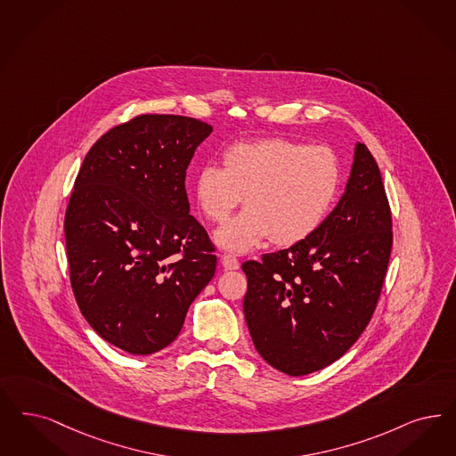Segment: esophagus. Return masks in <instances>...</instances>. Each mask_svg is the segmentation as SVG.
Here are the masks:
<instances>
[{
    "mask_svg": "<svg viewBox=\"0 0 456 456\" xmlns=\"http://www.w3.org/2000/svg\"><path fill=\"white\" fill-rule=\"evenodd\" d=\"M220 261H222V266H224V269H227V271H234V269H239V266H240L239 259L234 257V256H231V254H224Z\"/></svg>",
    "mask_w": 456,
    "mask_h": 456,
    "instance_id": "obj_1",
    "label": "esophagus"
}]
</instances>
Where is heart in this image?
<instances>
[{
  "mask_svg": "<svg viewBox=\"0 0 456 456\" xmlns=\"http://www.w3.org/2000/svg\"><path fill=\"white\" fill-rule=\"evenodd\" d=\"M222 165L199 170L195 195L216 224L229 219L244 199L248 208L216 232V242L227 251H252L269 237L278 246L308 239L340 185L338 158L330 148L288 138L236 142L224 151Z\"/></svg>",
  "mask_w": 456,
  "mask_h": 456,
  "instance_id": "obj_1",
  "label": "heart"
}]
</instances>
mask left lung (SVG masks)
<instances>
[{"label":"left lung","instance_id":"8db88e82","mask_svg":"<svg viewBox=\"0 0 456 456\" xmlns=\"http://www.w3.org/2000/svg\"><path fill=\"white\" fill-rule=\"evenodd\" d=\"M391 249L382 176L357 142L346 191L314 234L242 265L244 316L259 355L293 377L340 359L372 318Z\"/></svg>","mask_w":456,"mask_h":456}]
</instances>
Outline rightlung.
Segmentation results:
<instances>
[{
    "instance_id": "1",
    "label": "right lung",
    "mask_w": 456,
    "mask_h": 456,
    "mask_svg": "<svg viewBox=\"0 0 456 456\" xmlns=\"http://www.w3.org/2000/svg\"><path fill=\"white\" fill-rule=\"evenodd\" d=\"M204 121L142 114L93 144L80 167L63 231L80 314L133 355L170 346L217 257L190 216L185 176Z\"/></svg>"
}]
</instances>
